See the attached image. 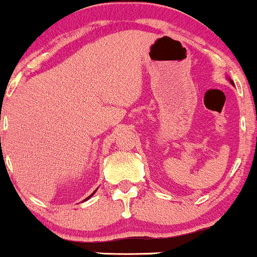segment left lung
<instances>
[{
    "mask_svg": "<svg viewBox=\"0 0 257 257\" xmlns=\"http://www.w3.org/2000/svg\"><path fill=\"white\" fill-rule=\"evenodd\" d=\"M229 81H230V84H233V85H234V83H233V80H230V79H229Z\"/></svg>",
    "mask_w": 257,
    "mask_h": 257,
    "instance_id": "left-lung-1",
    "label": "left lung"
}]
</instances>
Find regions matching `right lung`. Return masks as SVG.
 Segmentation results:
<instances>
[{
	"mask_svg": "<svg viewBox=\"0 0 257 257\" xmlns=\"http://www.w3.org/2000/svg\"><path fill=\"white\" fill-rule=\"evenodd\" d=\"M95 191H96V190H95ZM95 191H94V193H92V194H91V195H90V196H87V197H86V199H85V200H84V201H86V200H89V199H90V197H91L92 195H94V194H95Z\"/></svg>",
	"mask_w": 257,
	"mask_h": 257,
	"instance_id": "obj_1",
	"label": "right lung"
}]
</instances>
